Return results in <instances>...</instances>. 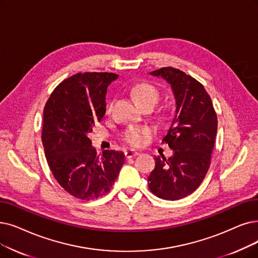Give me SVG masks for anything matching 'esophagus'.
<instances>
[{"instance_id": "1", "label": "esophagus", "mask_w": 258, "mask_h": 258, "mask_svg": "<svg viewBox=\"0 0 258 258\" xmlns=\"http://www.w3.org/2000/svg\"><path fill=\"white\" fill-rule=\"evenodd\" d=\"M124 155H125L126 158H132V157L137 156V155H138V152L134 151V150H126V151L124 152Z\"/></svg>"}]
</instances>
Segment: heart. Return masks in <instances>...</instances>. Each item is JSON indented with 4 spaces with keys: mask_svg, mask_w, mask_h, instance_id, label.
Here are the masks:
<instances>
[{
    "mask_svg": "<svg viewBox=\"0 0 258 258\" xmlns=\"http://www.w3.org/2000/svg\"><path fill=\"white\" fill-rule=\"evenodd\" d=\"M132 93L137 100V102L143 106L145 104H154L158 102L160 98L159 91L150 83H139L132 88ZM113 108V102H109L106 106V113L109 114ZM154 134L153 128L149 126L130 125L122 134V140L127 145L134 148L141 147Z\"/></svg>",
    "mask_w": 258,
    "mask_h": 258,
    "instance_id": "b5f03b06",
    "label": "heart"
}]
</instances>
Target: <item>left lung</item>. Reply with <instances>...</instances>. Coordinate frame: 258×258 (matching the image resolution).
<instances>
[{"label":"left lung","instance_id":"8db88e82","mask_svg":"<svg viewBox=\"0 0 258 258\" xmlns=\"http://www.w3.org/2000/svg\"><path fill=\"white\" fill-rule=\"evenodd\" d=\"M172 85L176 115L162 142L173 150L170 158L155 157L148 177L151 192L165 200H178L196 191L211 164L217 133V115L206 88L193 77L174 67L151 73Z\"/></svg>","mask_w":258,"mask_h":258}]
</instances>
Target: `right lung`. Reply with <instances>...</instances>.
<instances>
[{
	"label": "right lung",
	"mask_w": 258,
	"mask_h": 258,
	"mask_svg": "<svg viewBox=\"0 0 258 258\" xmlns=\"http://www.w3.org/2000/svg\"><path fill=\"white\" fill-rule=\"evenodd\" d=\"M114 73H78L53 89L44 107L42 143L49 169L72 196L94 200L113 187L124 163L122 152L98 156L88 138L105 114L107 86Z\"/></svg>",
	"instance_id": "1"
}]
</instances>
